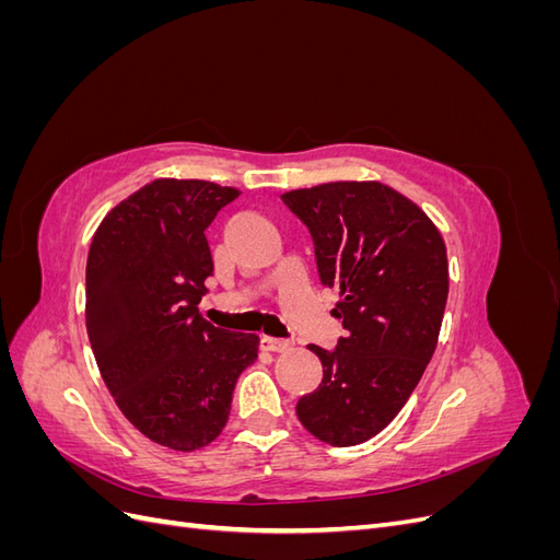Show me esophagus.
Segmentation results:
<instances>
[{
  "mask_svg": "<svg viewBox=\"0 0 560 560\" xmlns=\"http://www.w3.org/2000/svg\"><path fill=\"white\" fill-rule=\"evenodd\" d=\"M292 346L294 343L287 341V338H270V336L261 338V348L268 352H287V350H292Z\"/></svg>",
  "mask_w": 560,
  "mask_h": 560,
  "instance_id": "esophagus-1",
  "label": "esophagus"
}]
</instances>
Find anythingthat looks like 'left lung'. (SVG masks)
Returning <instances> with one entry per match:
<instances>
[{
	"label": "left lung",
	"mask_w": 560,
	"mask_h": 560,
	"mask_svg": "<svg viewBox=\"0 0 560 560\" xmlns=\"http://www.w3.org/2000/svg\"><path fill=\"white\" fill-rule=\"evenodd\" d=\"M315 245L322 284L346 336L308 346L322 383L296 404L319 442L358 446L387 428L430 364L448 299L442 233L416 202L381 182H329L280 196Z\"/></svg>",
	"instance_id": "left-lung-1"
}]
</instances>
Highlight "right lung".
Instances as JSON below:
<instances>
[{
    "instance_id": "obj_1",
    "label": "right lung",
    "mask_w": 560,
    "mask_h": 560,
    "mask_svg": "<svg viewBox=\"0 0 560 560\" xmlns=\"http://www.w3.org/2000/svg\"><path fill=\"white\" fill-rule=\"evenodd\" d=\"M238 189L154 179L103 219L86 264V329L100 374L147 439L198 451L222 434L259 338L198 313L214 264L206 238Z\"/></svg>"
}]
</instances>
